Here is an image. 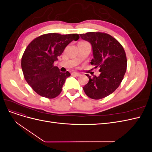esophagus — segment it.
<instances>
[{"label":"esophagus","instance_id":"esophagus-1","mask_svg":"<svg viewBox=\"0 0 152 152\" xmlns=\"http://www.w3.org/2000/svg\"><path fill=\"white\" fill-rule=\"evenodd\" d=\"M72 74L73 75H75V76H77V77L80 75V73H77V72H72Z\"/></svg>","mask_w":152,"mask_h":152}]
</instances>
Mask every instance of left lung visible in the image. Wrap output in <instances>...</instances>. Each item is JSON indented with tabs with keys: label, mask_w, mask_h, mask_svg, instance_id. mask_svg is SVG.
<instances>
[{
	"label": "left lung",
	"mask_w": 152,
	"mask_h": 152,
	"mask_svg": "<svg viewBox=\"0 0 152 152\" xmlns=\"http://www.w3.org/2000/svg\"><path fill=\"white\" fill-rule=\"evenodd\" d=\"M93 47L94 58L91 64L99 68L100 75L89 77V82L83 89L91 99H100L107 97L120 86L127 69L125 50L118 41L104 32H87L80 34Z\"/></svg>",
	"instance_id": "8db88e82"
}]
</instances>
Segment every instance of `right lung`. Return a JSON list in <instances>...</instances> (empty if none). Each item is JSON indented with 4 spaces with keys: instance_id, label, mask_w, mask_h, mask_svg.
I'll return each mask as SVG.
<instances>
[{
    "instance_id": "obj_1",
    "label": "right lung",
    "mask_w": 152,
    "mask_h": 152,
    "mask_svg": "<svg viewBox=\"0 0 152 152\" xmlns=\"http://www.w3.org/2000/svg\"><path fill=\"white\" fill-rule=\"evenodd\" d=\"M79 37L77 34L49 33L37 37L28 45L22 56L21 68L27 83L35 93L49 99L61 93L70 73L61 72L54 63L72 40Z\"/></svg>"
}]
</instances>
